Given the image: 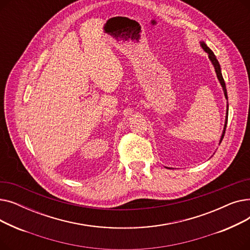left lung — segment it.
Returning <instances> with one entry per match:
<instances>
[{
  "mask_svg": "<svg viewBox=\"0 0 250 250\" xmlns=\"http://www.w3.org/2000/svg\"><path fill=\"white\" fill-rule=\"evenodd\" d=\"M201 43V46L203 47V49L207 52V54L208 55V59L209 61L212 62L214 68H215V71H216V74H217V78L218 80L223 88V91H224V95H225V98L228 100V96H227V90H226V85H225V81L224 79H223V76H222V72H221V67H220V63L216 58V56L214 55V52L209 49L208 47V45L204 42H200ZM228 110H229V105H228V102H227V109H226V118H225V125H224V129H223V133H222V136H221V139H220V142L219 144H221L223 138H224V135H225V130H226V126H227V121H228ZM166 168H169V167H166ZM170 169V168H169Z\"/></svg>",
  "mask_w": 250,
  "mask_h": 250,
  "instance_id": "8db88e82",
  "label": "left lung"
}]
</instances>
